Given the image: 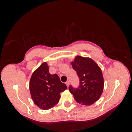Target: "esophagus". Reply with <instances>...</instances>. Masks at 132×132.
I'll use <instances>...</instances> for the list:
<instances>
[{"label":"esophagus","instance_id":"esophagus-1","mask_svg":"<svg viewBox=\"0 0 132 132\" xmlns=\"http://www.w3.org/2000/svg\"><path fill=\"white\" fill-rule=\"evenodd\" d=\"M65 84H66L67 86V87H68V86H69V82L68 81H67L65 82Z\"/></svg>","mask_w":132,"mask_h":132}]
</instances>
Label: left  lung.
<instances>
[{"instance_id":"8db88e82","label":"left lung","mask_w":132,"mask_h":132,"mask_svg":"<svg viewBox=\"0 0 132 132\" xmlns=\"http://www.w3.org/2000/svg\"><path fill=\"white\" fill-rule=\"evenodd\" d=\"M71 64L80 83L78 88L69 86V90L77 102L91 105L98 100L103 92L104 81L101 69L92 59L79 56Z\"/></svg>"}]
</instances>
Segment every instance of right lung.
<instances>
[{
    "label": "right lung",
    "instance_id": "obj_1",
    "mask_svg": "<svg viewBox=\"0 0 132 132\" xmlns=\"http://www.w3.org/2000/svg\"><path fill=\"white\" fill-rule=\"evenodd\" d=\"M29 88L34 103L41 109L48 110L59 102L60 93L67 87L60 81L57 75L50 74L45 62L32 74Z\"/></svg>",
    "mask_w": 132,
    "mask_h": 132
}]
</instances>
